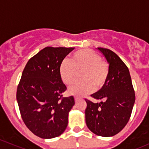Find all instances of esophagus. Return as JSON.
Wrapping results in <instances>:
<instances>
[{
  "label": "esophagus",
  "instance_id": "esophagus-1",
  "mask_svg": "<svg viewBox=\"0 0 149 149\" xmlns=\"http://www.w3.org/2000/svg\"><path fill=\"white\" fill-rule=\"evenodd\" d=\"M81 100L80 97H75V101H76V102H77L79 101V100Z\"/></svg>",
  "mask_w": 149,
  "mask_h": 149
}]
</instances>
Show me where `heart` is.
<instances>
[{"instance_id": "heart-1", "label": "heart", "mask_w": 149, "mask_h": 149, "mask_svg": "<svg viewBox=\"0 0 149 149\" xmlns=\"http://www.w3.org/2000/svg\"><path fill=\"white\" fill-rule=\"evenodd\" d=\"M81 71V78L84 81L69 87L68 92L72 95L84 96L94 91V85L97 88L103 86L109 75V67L98 54L89 49L75 52L60 67V76L66 85L73 83L78 73Z\"/></svg>"}]
</instances>
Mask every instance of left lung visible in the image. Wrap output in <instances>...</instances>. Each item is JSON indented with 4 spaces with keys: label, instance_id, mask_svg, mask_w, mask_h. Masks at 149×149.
<instances>
[{
    "label": "left lung",
    "instance_id": "1",
    "mask_svg": "<svg viewBox=\"0 0 149 149\" xmlns=\"http://www.w3.org/2000/svg\"><path fill=\"white\" fill-rule=\"evenodd\" d=\"M109 64V75L104 86L91 97L105 102L86 100V123L92 133L110 137L120 132L128 122L135 103V92L125 64L109 49L98 47Z\"/></svg>",
    "mask_w": 149,
    "mask_h": 149
}]
</instances>
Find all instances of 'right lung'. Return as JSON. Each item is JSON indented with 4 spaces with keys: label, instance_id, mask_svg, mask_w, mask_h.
Instances as JSON below:
<instances>
[{
    "label": "right lung",
    "instance_id": "right-lung-1",
    "mask_svg": "<svg viewBox=\"0 0 149 149\" xmlns=\"http://www.w3.org/2000/svg\"><path fill=\"white\" fill-rule=\"evenodd\" d=\"M74 47H47L25 66L17 88L16 100L22 120L38 137L61 136L68 125L74 97H63L66 86L60 76L64 58Z\"/></svg>",
    "mask_w": 149,
    "mask_h": 149
}]
</instances>
